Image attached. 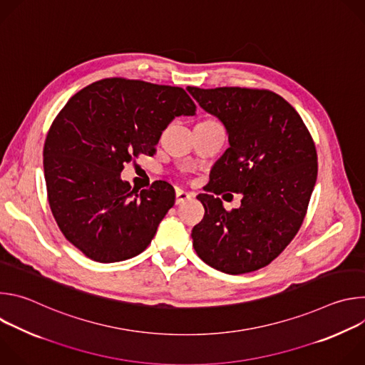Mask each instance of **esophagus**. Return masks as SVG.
I'll use <instances>...</instances> for the list:
<instances>
[{"label":"esophagus","mask_w":365,"mask_h":365,"mask_svg":"<svg viewBox=\"0 0 365 365\" xmlns=\"http://www.w3.org/2000/svg\"><path fill=\"white\" fill-rule=\"evenodd\" d=\"M193 197V193L190 192H186L183 189H176V205H180L189 199Z\"/></svg>","instance_id":"34e87169"}]
</instances>
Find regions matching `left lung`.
<instances>
[{"label": "left lung", "mask_w": 365, "mask_h": 365, "mask_svg": "<svg viewBox=\"0 0 365 365\" xmlns=\"http://www.w3.org/2000/svg\"><path fill=\"white\" fill-rule=\"evenodd\" d=\"M199 106L222 121L230 147L215 163L207 193L197 195L203 220L193 227L202 262L228 274L270 264L290 244L307 212L318 176L314 138L297 111L269 89L187 86ZM243 195L227 212L215 195Z\"/></svg>", "instance_id": "8db88e82"}]
</instances>
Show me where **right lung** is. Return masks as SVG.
Masks as SVG:
<instances>
[{
	"instance_id": "1",
	"label": "right lung",
	"mask_w": 365,
	"mask_h": 365,
	"mask_svg": "<svg viewBox=\"0 0 365 365\" xmlns=\"http://www.w3.org/2000/svg\"><path fill=\"white\" fill-rule=\"evenodd\" d=\"M183 88L107 78L75 93L51 123L43 148L47 200L65 238L88 258L115 263L143 252L175 205L155 180L131 189L124 165L153 155L175 117L193 115Z\"/></svg>"
}]
</instances>
